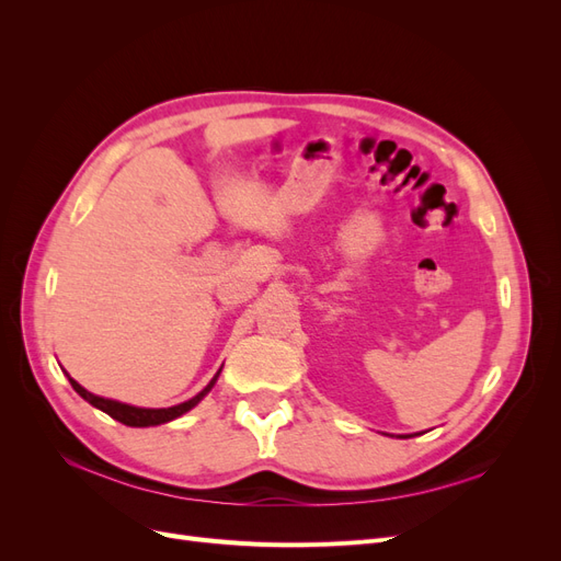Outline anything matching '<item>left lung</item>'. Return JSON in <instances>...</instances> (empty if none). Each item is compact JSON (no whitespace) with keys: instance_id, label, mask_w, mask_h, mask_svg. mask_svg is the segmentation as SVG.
I'll return each instance as SVG.
<instances>
[{"instance_id":"left-lung-1","label":"left lung","mask_w":561,"mask_h":561,"mask_svg":"<svg viewBox=\"0 0 561 561\" xmlns=\"http://www.w3.org/2000/svg\"><path fill=\"white\" fill-rule=\"evenodd\" d=\"M400 437H412V435H400Z\"/></svg>"}]
</instances>
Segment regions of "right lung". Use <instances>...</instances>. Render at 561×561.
<instances>
[{"mask_svg":"<svg viewBox=\"0 0 561 561\" xmlns=\"http://www.w3.org/2000/svg\"><path fill=\"white\" fill-rule=\"evenodd\" d=\"M219 371H222V369H219ZM219 371L210 379V383L201 390L198 396H194L192 400H186V402H180V404H175V407H163V410H149V407H133V404H126V402H116V400H110V398H100V396L89 393V390L83 388V386H79L72 377H67V379H70L72 388L77 390V393H79L83 400L91 402L93 407H98V410H103L105 414H110L114 421L124 423V426H130V428H147V426H161V423H168V421H173V419H178V416L190 412L192 407H196L203 398H206V396L210 393V388L215 386V381H217V377H219Z\"/></svg>","mask_w":561,"mask_h":561,"instance_id":"add662e5","label":"right lung"}]
</instances>
